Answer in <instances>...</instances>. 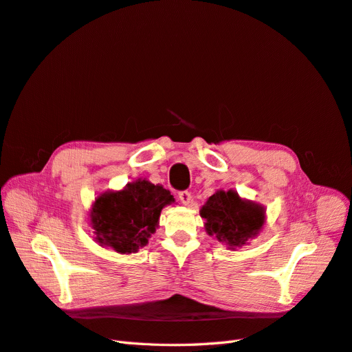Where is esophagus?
<instances>
[{"label": "esophagus", "instance_id": "34e87169", "mask_svg": "<svg viewBox=\"0 0 352 352\" xmlns=\"http://www.w3.org/2000/svg\"><path fill=\"white\" fill-rule=\"evenodd\" d=\"M177 198H179V201H180L182 204H184V205H189L190 201H192V195H190L189 190H180V192L177 193Z\"/></svg>", "mask_w": 352, "mask_h": 352}]
</instances>
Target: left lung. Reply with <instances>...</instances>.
Masks as SVG:
<instances>
[{"label":"left lung","mask_w":352,"mask_h":352,"mask_svg":"<svg viewBox=\"0 0 352 352\" xmlns=\"http://www.w3.org/2000/svg\"><path fill=\"white\" fill-rule=\"evenodd\" d=\"M209 235H217L230 248L241 247L256 236L264 223V209L240 199L234 190L214 193L201 209Z\"/></svg>","instance_id":"8db88e82"}]
</instances>
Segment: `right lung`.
Masks as SVG:
<instances>
[{
  "label": "right lung",
  "mask_w": 352,
  "mask_h": 352,
  "mask_svg": "<svg viewBox=\"0 0 352 352\" xmlns=\"http://www.w3.org/2000/svg\"><path fill=\"white\" fill-rule=\"evenodd\" d=\"M173 201L170 192L147 180L133 182L120 192L104 193L91 212L96 241L121 254L135 252L156 231L163 206Z\"/></svg>",
  "instance_id": "obj_1"
}]
</instances>
